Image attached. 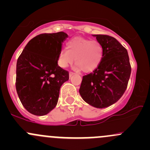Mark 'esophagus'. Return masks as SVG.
I'll return each mask as SVG.
<instances>
[{
	"instance_id": "esophagus-1",
	"label": "esophagus",
	"mask_w": 150,
	"mask_h": 150,
	"mask_svg": "<svg viewBox=\"0 0 150 150\" xmlns=\"http://www.w3.org/2000/svg\"><path fill=\"white\" fill-rule=\"evenodd\" d=\"M74 72H69V77H71V76H72V75H74Z\"/></svg>"
}]
</instances>
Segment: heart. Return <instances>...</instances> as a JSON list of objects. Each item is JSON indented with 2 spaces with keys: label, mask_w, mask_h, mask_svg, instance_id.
<instances>
[{
  "label": "heart",
  "mask_w": 150,
  "mask_h": 150,
  "mask_svg": "<svg viewBox=\"0 0 150 150\" xmlns=\"http://www.w3.org/2000/svg\"><path fill=\"white\" fill-rule=\"evenodd\" d=\"M103 57V47L97 40L84 38H72L67 43L66 48H62L58 54V64L65 68L72 64L75 58L78 69L83 72L94 70Z\"/></svg>",
  "instance_id": "obj_1"
}]
</instances>
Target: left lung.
Here are the masks:
<instances>
[{"mask_svg":"<svg viewBox=\"0 0 150 150\" xmlns=\"http://www.w3.org/2000/svg\"><path fill=\"white\" fill-rule=\"evenodd\" d=\"M103 47V57L92 72L83 76L79 92L96 108H105L120 99L128 86L131 67L128 51L115 38L95 35Z\"/></svg>","mask_w":150,"mask_h":150,"instance_id":"8db88e82","label":"left lung"}]
</instances>
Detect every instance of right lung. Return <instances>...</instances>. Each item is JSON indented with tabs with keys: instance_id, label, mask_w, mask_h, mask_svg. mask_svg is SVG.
<instances>
[{
	"instance_id": "add662e5",
	"label": "right lung",
	"mask_w": 150,
	"mask_h": 150,
	"mask_svg": "<svg viewBox=\"0 0 150 150\" xmlns=\"http://www.w3.org/2000/svg\"><path fill=\"white\" fill-rule=\"evenodd\" d=\"M64 32L43 33L28 42L16 63V89L25 109L35 115H45L58 102L62 85L69 72L57 64Z\"/></svg>"
}]
</instances>
